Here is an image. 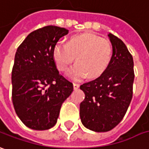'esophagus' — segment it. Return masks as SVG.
<instances>
[{
  "mask_svg": "<svg viewBox=\"0 0 149 149\" xmlns=\"http://www.w3.org/2000/svg\"><path fill=\"white\" fill-rule=\"evenodd\" d=\"M80 86V85H79L78 83H73V88H74V90H77Z\"/></svg>",
  "mask_w": 149,
  "mask_h": 149,
  "instance_id": "34e87169",
  "label": "esophagus"
}]
</instances>
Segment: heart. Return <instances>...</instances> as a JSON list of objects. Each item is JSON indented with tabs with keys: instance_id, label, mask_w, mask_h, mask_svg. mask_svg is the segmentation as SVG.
I'll return each instance as SVG.
<instances>
[{
	"instance_id": "obj_1",
	"label": "heart",
	"mask_w": 149,
	"mask_h": 149,
	"mask_svg": "<svg viewBox=\"0 0 149 149\" xmlns=\"http://www.w3.org/2000/svg\"><path fill=\"white\" fill-rule=\"evenodd\" d=\"M113 47L109 39L83 33L72 36L68 43L59 41L54 48V58L59 70H68L74 61L76 64L68 72L73 80L97 77L109 67L113 58Z\"/></svg>"
}]
</instances>
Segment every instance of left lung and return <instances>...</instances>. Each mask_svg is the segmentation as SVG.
I'll return each instance as SVG.
<instances>
[{
	"instance_id": "obj_1",
	"label": "left lung",
	"mask_w": 149,
	"mask_h": 149,
	"mask_svg": "<svg viewBox=\"0 0 149 149\" xmlns=\"http://www.w3.org/2000/svg\"><path fill=\"white\" fill-rule=\"evenodd\" d=\"M113 58L100 77L82 84L85 99L80 104L84 126L95 132H106L117 126L125 116L133 95L134 61L124 42L109 34Z\"/></svg>"
}]
</instances>
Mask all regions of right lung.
Returning <instances> with one entry per match:
<instances>
[{"instance_id": "1", "label": "right lung", "mask_w": 149, "mask_h": 149, "mask_svg": "<svg viewBox=\"0 0 149 149\" xmlns=\"http://www.w3.org/2000/svg\"><path fill=\"white\" fill-rule=\"evenodd\" d=\"M68 30L45 26L31 32L20 44L12 68V102L28 128L50 129L56 124L63 103L73 91L54 58V48Z\"/></svg>"}]
</instances>
